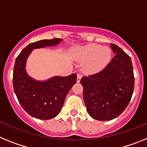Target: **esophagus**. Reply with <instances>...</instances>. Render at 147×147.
I'll use <instances>...</instances> for the list:
<instances>
[{
  "mask_svg": "<svg viewBox=\"0 0 147 147\" xmlns=\"http://www.w3.org/2000/svg\"><path fill=\"white\" fill-rule=\"evenodd\" d=\"M82 77V76L81 74H77V82H80V80H81Z\"/></svg>",
  "mask_w": 147,
  "mask_h": 147,
  "instance_id": "1",
  "label": "esophagus"
}]
</instances>
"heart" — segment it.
<instances>
[{"instance_id": "b5f03b06", "label": "heart", "mask_w": 147, "mask_h": 147, "mask_svg": "<svg viewBox=\"0 0 147 147\" xmlns=\"http://www.w3.org/2000/svg\"><path fill=\"white\" fill-rule=\"evenodd\" d=\"M77 59L86 61L83 69L86 73H96L104 69L111 58V51L107 47L97 44H89L77 51Z\"/></svg>"}]
</instances>
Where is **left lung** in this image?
Instances as JSON below:
<instances>
[{"label":"left lung","instance_id":"left-lung-1","mask_svg":"<svg viewBox=\"0 0 147 147\" xmlns=\"http://www.w3.org/2000/svg\"><path fill=\"white\" fill-rule=\"evenodd\" d=\"M110 46L115 55L100 72L81 79L87 111L94 119L112 120L129 105L134 90L135 78L129 55L118 45Z\"/></svg>","mask_w":147,"mask_h":147}]
</instances>
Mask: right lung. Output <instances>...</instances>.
<instances>
[{
    "instance_id": "add662e5",
    "label": "right lung",
    "mask_w": 147,
    "mask_h": 147,
    "mask_svg": "<svg viewBox=\"0 0 147 147\" xmlns=\"http://www.w3.org/2000/svg\"><path fill=\"white\" fill-rule=\"evenodd\" d=\"M61 39L42 40L28 45L16 58L13 71V88L23 108L31 116L47 120L59 113L65 98L76 82V74L54 76L47 81H37L26 71V59L33 49L54 46Z\"/></svg>"
}]
</instances>
